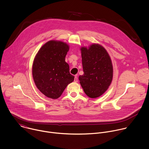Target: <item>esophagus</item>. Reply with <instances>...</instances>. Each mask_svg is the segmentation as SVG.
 Returning a JSON list of instances; mask_svg holds the SVG:
<instances>
[{"label": "esophagus", "mask_w": 149, "mask_h": 149, "mask_svg": "<svg viewBox=\"0 0 149 149\" xmlns=\"http://www.w3.org/2000/svg\"><path fill=\"white\" fill-rule=\"evenodd\" d=\"M74 82H78V77H77V76H75V78H74Z\"/></svg>", "instance_id": "34e87169"}]
</instances>
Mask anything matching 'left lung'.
Here are the masks:
<instances>
[{
	"label": "left lung",
	"instance_id": "left-lung-1",
	"mask_svg": "<svg viewBox=\"0 0 149 149\" xmlns=\"http://www.w3.org/2000/svg\"><path fill=\"white\" fill-rule=\"evenodd\" d=\"M84 74L79 80L85 94L91 98L101 96L109 88L113 78V66L106 49L98 44L81 47Z\"/></svg>",
	"mask_w": 149,
	"mask_h": 149
}]
</instances>
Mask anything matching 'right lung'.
Wrapping results in <instances>:
<instances>
[{
    "label": "right lung",
    "mask_w": 149,
    "mask_h": 149,
    "mask_svg": "<svg viewBox=\"0 0 149 149\" xmlns=\"http://www.w3.org/2000/svg\"><path fill=\"white\" fill-rule=\"evenodd\" d=\"M69 46L60 41L47 42L39 49L33 64L34 81L39 91L48 97L57 99L74 80L65 58Z\"/></svg>",
    "instance_id": "1"
}]
</instances>
